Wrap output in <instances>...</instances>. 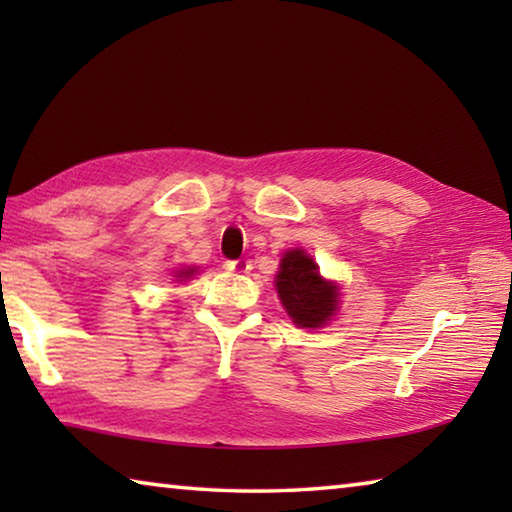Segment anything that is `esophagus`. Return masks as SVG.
Segmentation results:
<instances>
[{
	"label": "esophagus",
	"instance_id": "esophagus-1",
	"mask_svg": "<svg viewBox=\"0 0 512 512\" xmlns=\"http://www.w3.org/2000/svg\"><path fill=\"white\" fill-rule=\"evenodd\" d=\"M225 268L230 273H248L253 264H250V259H232V262H225Z\"/></svg>",
	"mask_w": 512,
	"mask_h": 512
}]
</instances>
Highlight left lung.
I'll use <instances>...</instances> for the list:
<instances>
[{"instance_id":"8db88e82","label":"left lung","mask_w":512,"mask_h":512,"mask_svg":"<svg viewBox=\"0 0 512 512\" xmlns=\"http://www.w3.org/2000/svg\"><path fill=\"white\" fill-rule=\"evenodd\" d=\"M275 289L298 327H323L339 309V284L327 282L318 264L302 248L287 250L275 275Z\"/></svg>"}]
</instances>
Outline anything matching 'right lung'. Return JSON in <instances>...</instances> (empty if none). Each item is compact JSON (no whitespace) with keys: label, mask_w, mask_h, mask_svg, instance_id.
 Here are the masks:
<instances>
[{"label":"right lung","mask_w":512,"mask_h":512,"mask_svg":"<svg viewBox=\"0 0 512 512\" xmlns=\"http://www.w3.org/2000/svg\"><path fill=\"white\" fill-rule=\"evenodd\" d=\"M194 273H196V268L189 266V268H180V271L176 273V277H178V280H187V277H192Z\"/></svg>","instance_id":"add662e5"}]
</instances>
